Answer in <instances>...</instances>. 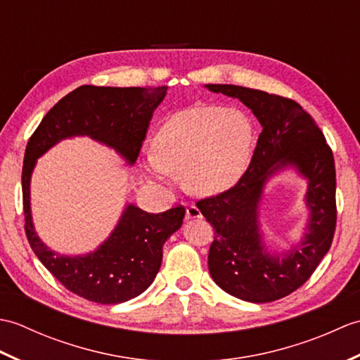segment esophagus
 <instances>
[{
    "label": "esophagus",
    "instance_id": "34e87169",
    "mask_svg": "<svg viewBox=\"0 0 360 360\" xmlns=\"http://www.w3.org/2000/svg\"><path fill=\"white\" fill-rule=\"evenodd\" d=\"M201 217H202V213H201L200 209L196 207V205H190V207H187V210H186V218L187 219H198Z\"/></svg>",
    "mask_w": 360,
    "mask_h": 360
}]
</instances>
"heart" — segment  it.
Instances as JSON below:
<instances>
[{
    "mask_svg": "<svg viewBox=\"0 0 360 360\" xmlns=\"http://www.w3.org/2000/svg\"><path fill=\"white\" fill-rule=\"evenodd\" d=\"M254 125L240 110L198 105L167 119L151 139L147 172L158 182L182 176L196 195L226 192L246 172Z\"/></svg>",
    "mask_w": 360,
    "mask_h": 360,
    "instance_id": "heart-1",
    "label": "heart"
}]
</instances>
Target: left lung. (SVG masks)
<instances>
[{
    "mask_svg": "<svg viewBox=\"0 0 360 360\" xmlns=\"http://www.w3.org/2000/svg\"><path fill=\"white\" fill-rule=\"evenodd\" d=\"M205 88L238 98L263 127L241 179L227 192L196 204L215 229L210 275L240 300H278L300 288L331 248L338 218L333 151L314 119L290 98L236 85ZM288 167L307 179L309 223L301 243L280 252L269 250L262 238L259 204L271 176Z\"/></svg>",
    "mask_w": 360,
    "mask_h": 360,
    "instance_id": "obj_1",
    "label": "left lung"
}]
</instances>
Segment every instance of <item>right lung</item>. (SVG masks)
<instances>
[{
	"mask_svg": "<svg viewBox=\"0 0 360 360\" xmlns=\"http://www.w3.org/2000/svg\"><path fill=\"white\" fill-rule=\"evenodd\" d=\"M167 88L83 85L53 105L27 142L21 184L29 244L53 277L89 302L124 303L147 290L162 263L164 244L182 226L186 209L179 205L155 215L127 204L116 227L96 250L85 255H62L46 246L34 227L30 178L37 159L58 142L86 136L116 151L127 165H133Z\"/></svg>",
	"mask_w": 360,
	"mask_h": 360,
	"instance_id": "obj_1",
	"label": "right lung"
}]
</instances>
